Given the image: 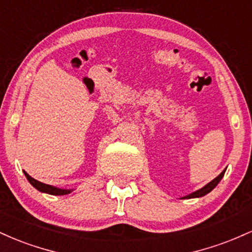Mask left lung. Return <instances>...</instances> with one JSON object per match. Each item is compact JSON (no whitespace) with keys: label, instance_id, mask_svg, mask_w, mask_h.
I'll list each match as a JSON object with an SVG mask.
<instances>
[{"label":"left lung","instance_id":"1","mask_svg":"<svg viewBox=\"0 0 252 252\" xmlns=\"http://www.w3.org/2000/svg\"><path fill=\"white\" fill-rule=\"evenodd\" d=\"M225 170L226 169H224L222 170V172L220 173V174H219L218 176H217L216 179H213L212 181L211 182H209V184L206 185V186H204L202 187V189H198V190H195V192H193V193H190V194H189V195H186V196H184V198L182 199H192V198H200V196H204V195H206L207 193H210L211 190H212L213 189H215V187L217 186V185L219 184V181L221 180V178L222 176H224V174H225Z\"/></svg>","mask_w":252,"mask_h":252}]
</instances>
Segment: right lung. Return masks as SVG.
<instances>
[{"instance_id": "obj_1", "label": "right lung", "mask_w": 252, "mask_h": 252, "mask_svg": "<svg viewBox=\"0 0 252 252\" xmlns=\"http://www.w3.org/2000/svg\"><path fill=\"white\" fill-rule=\"evenodd\" d=\"M25 175L26 178H27V180L31 182V185L33 187H35L37 190H40V192L42 193H48V194H52V195H65V194H68V193H71L73 189H58V187H54V186H51V185H46V184H42V182L35 180V179L32 178L31 175H28L27 173L25 172Z\"/></svg>"}]
</instances>
